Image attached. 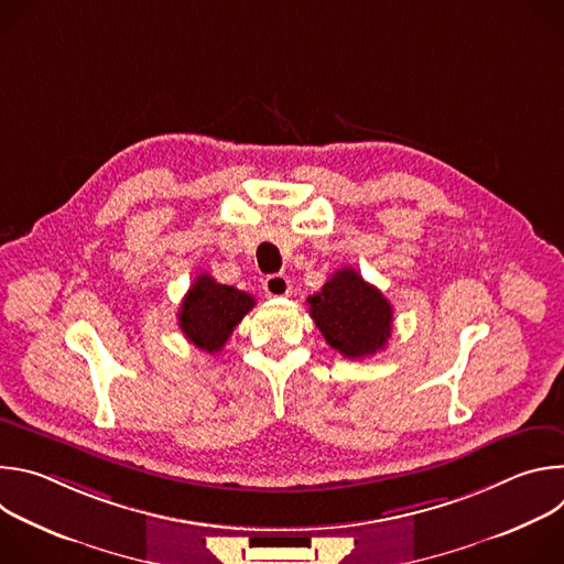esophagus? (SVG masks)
<instances>
[{
	"label": "esophagus",
	"instance_id": "obj_1",
	"mask_svg": "<svg viewBox=\"0 0 564 564\" xmlns=\"http://www.w3.org/2000/svg\"><path fill=\"white\" fill-rule=\"evenodd\" d=\"M263 290H265L268 296H288L292 285H290V279L285 274H270L263 281Z\"/></svg>",
	"mask_w": 564,
	"mask_h": 564
}]
</instances>
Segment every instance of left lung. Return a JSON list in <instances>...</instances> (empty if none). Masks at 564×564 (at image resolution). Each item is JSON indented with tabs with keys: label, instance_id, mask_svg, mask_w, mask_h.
I'll return each mask as SVG.
<instances>
[{
	"label": "left lung",
	"instance_id": "obj_1",
	"mask_svg": "<svg viewBox=\"0 0 564 564\" xmlns=\"http://www.w3.org/2000/svg\"><path fill=\"white\" fill-rule=\"evenodd\" d=\"M307 303L321 335L348 359L379 352L392 333V305L352 268L335 272Z\"/></svg>",
	"mask_w": 564,
	"mask_h": 564
}]
</instances>
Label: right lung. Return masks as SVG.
Wrapping results in <instances>:
<instances>
[{"instance_id":"right-lung-1","label":"right lung","mask_w":564,"mask_h":564,"mask_svg":"<svg viewBox=\"0 0 564 564\" xmlns=\"http://www.w3.org/2000/svg\"><path fill=\"white\" fill-rule=\"evenodd\" d=\"M254 307V296L231 285L216 283L207 272L198 274L183 299L178 324L185 337L200 350H223L234 328Z\"/></svg>"}]
</instances>
